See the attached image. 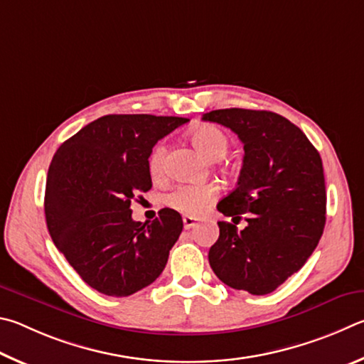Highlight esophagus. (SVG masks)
<instances>
[{
  "instance_id": "34e87169",
  "label": "esophagus",
  "mask_w": 364,
  "mask_h": 364,
  "mask_svg": "<svg viewBox=\"0 0 364 364\" xmlns=\"http://www.w3.org/2000/svg\"><path fill=\"white\" fill-rule=\"evenodd\" d=\"M183 228L186 230H190V228L196 225V219L195 218H190V215H183Z\"/></svg>"
}]
</instances>
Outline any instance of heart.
Instances as JSON below:
<instances>
[{
    "instance_id": "b5f03b06",
    "label": "heart",
    "mask_w": 364,
    "mask_h": 364,
    "mask_svg": "<svg viewBox=\"0 0 364 364\" xmlns=\"http://www.w3.org/2000/svg\"><path fill=\"white\" fill-rule=\"evenodd\" d=\"M190 140L203 155L211 161H220L230 150V140L214 124H201L190 132ZM166 156H168V146L164 142H159L149 156V171L153 178L163 177L166 171ZM219 188L214 183L205 186H178L171 193L166 195L164 203L174 211H178L190 218L203 214L208 206L218 198Z\"/></svg>"
}]
</instances>
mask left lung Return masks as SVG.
Here are the masks:
<instances>
[{
  "label": "left lung",
  "instance_id": "1",
  "mask_svg": "<svg viewBox=\"0 0 364 364\" xmlns=\"http://www.w3.org/2000/svg\"><path fill=\"white\" fill-rule=\"evenodd\" d=\"M243 142L238 186L219 211L247 225L219 222L209 264L222 283L254 296L275 291L301 270L315 251L326 222L321 156L307 136L273 112L224 108L203 114Z\"/></svg>",
  "mask_w": 364,
  "mask_h": 364
}]
</instances>
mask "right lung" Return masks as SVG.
<instances>
[{
	"instance_id": "1",
	"label": "right lung",
	"mask_w": 364,
	"mask_h": 364,
	"mask_svg": "<svg viewBox=\"0 0 364 364\" xmlns=\"http://www.w3.org/2000/svg\"><path fill=\"white\" fill-rule=\"evenodd\" d=\"M187 118L105 114L65 140L50 161L44 214L50 238L76 273L105 296L126 297L161 275L183 228L164 208L132 220L131 201L149 192V156Z\"/></svg>"
}]
</instances>
